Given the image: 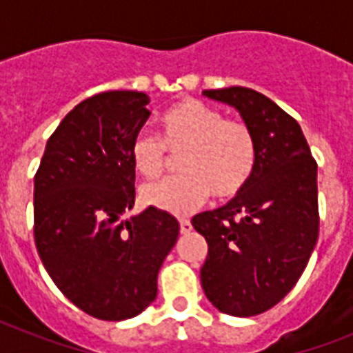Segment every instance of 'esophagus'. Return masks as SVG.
I'll use <instances>...</instances> for the list:
<instances>
[{
	"mask_svg": "<svg viewBox=\"0 0 353 353\" xmlns=\"http://www.w3.org/2000/svg\"><path fill=\"white\" fill-rule=\"evenodd\" d=\"M179 231H181V234H188V232L192 231V223H190V220L181 218V220H179Z\"/></svg>",
	"mask_w": 353,
	"mask_h": 353,
	"instance_id": "1",
	"label": "esophagus"
}]
</instances>
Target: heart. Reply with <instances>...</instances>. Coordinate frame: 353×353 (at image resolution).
Returning <instances> with one entry per match:
<instances>
[{"label":"heart","mask_w":353,"mask_h":353,"mask_svg":"<svg viewBox=\"0 0 353 353\" xmlns=\"http://www.w3.org/2000/svg\"><path fill=\"white\" fill-rule=\"evenodd\" d=\"M179 155L181 176L150 183L141 188L144 205L170 214H187L210 194L231 199L240 194L256 166V139L251 126L196 99L170 108L161 119V139L141 132L130 144L135 170L146 179H157Z\"/></svg>","instance_id":"obj_1"}]
</instances>
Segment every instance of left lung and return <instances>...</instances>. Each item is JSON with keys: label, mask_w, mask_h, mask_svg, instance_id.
Segmentation results:
<instances>
[{"label": "left lung", "mask_w": 353, "mask_h": 353, "mask_svg": "<svg viewBox=\"0 0 353 353\" xmlns=\"http://www.w3.org/2000/svg\"><path fill=\"white\" fill-rule=\"evenodd\" d=\"M240 112L256 139V166L227 205L192 218L209 254L201 285L214 307L252 317L301 279L319 238L317 163L295 119L249 88L205 90Z\"/></svg>", "instance_id": "8db88e82"}]
</instances>
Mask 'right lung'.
I'll list each match as a JSON object with an SVG mask.
<instances>
[{
    "label": "right lung",
    "instance_id": "right-lung-1",
    "mask_svg": "<svg viewBox=\"0 0 353 353\" xmlns=\"http://www.w3.org/2000/svg\"><path fill=\"white\" fill-rule=\"evenodd\" d=\"M139 91L99 93L63 117L34 176V241L58 290L102 321L132 319L157 296V274L179 223L148 209L130 220L135 166L130 144L148 121Z\"/></svg>",
    "mask_w": 353,
    "mask_h": 353
}]
</instances>
